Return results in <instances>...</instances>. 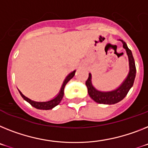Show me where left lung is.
<instances>
[{
    "mask_svg": "<svg viewBox=\"0 0 148 148\" xmlns=\"http://www.w3.org/2000/svg\"><path fill=\"white\" fill-rule=\"evenodd\" d=\"M123 43V47L126 51L128 57H129V62H130V73L128 74V77L123 84L120 86L118 89L111 92H100L98 91L93 87L91 83V74H89L88 79L86 81V85L87 86L88 93L89 95L93 99L95 102L99 104H105V105H114L119 102L121 100L126 97L127 93L129 92L130 89L132 86L134 84V80L136 74V68H135V60H134L133 56L132 53V51L128 48L126 43L120 40Z\"/></svg>",
    "mask_w": 148,
    "mask_h": 148,
    "instance_id": "left-lung-1",
    "label": "left lung"
}]
</instances>
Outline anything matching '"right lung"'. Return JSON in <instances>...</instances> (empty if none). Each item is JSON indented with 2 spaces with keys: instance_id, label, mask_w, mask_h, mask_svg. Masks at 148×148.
I'll return each mask as SVG.
<instances>
[{
  "instance_id": "add662e5",
  "label": "right lung",
  "mask_w": 148,
  "mask_h": 148,
  "mask_svg": "<svg viewBox=\"0 0 148 148\" xmlns=\"http://www.w3.org/2000/svg\"><path fill=\"white\" fill-rule=\"evenodd\" d=\"M75 71H74L73 72H71V74H69L67 76V77L65 78V80H64V83H63V85L62 86V89L60 90V92L58 95H57L55 99H53V100H50V101H43V102H38V101H32L31 99H28L27 97H25L24 95H22V93L19 91V93H20V95H22V97L26 101H28L30 105H32V106L34 107L35 108L37 109H40V110H50V109L53 108L54 107H56V105H58L59 103L61 102L62 101V99L63 96H64V89L65 85L67 84L69 80L71 79L74 76V74H75Z\"/></svg>"
}]
</instances>
